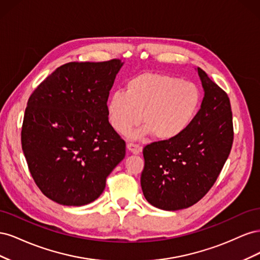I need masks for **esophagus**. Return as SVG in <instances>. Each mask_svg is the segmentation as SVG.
I'll list each match as a JSON object with an SVG mask.
<instances>
[{
  "label": "esophagus",
  "mask_w": 260,
  "mask_h": 260,
  "mask_svg": "<svg viewBox=\"0 0 260 260\" xmlns=\"http://www.w3.org/2000/svg\"><path fill=\"white\" fill-rule=\"evenodd\" d=\"M127 148L130 153L136 154V155L142 152V146H140L139 144H135V143H128Z\"/></svg>",
  "instance_id": "obj_1"
}]
</instances>
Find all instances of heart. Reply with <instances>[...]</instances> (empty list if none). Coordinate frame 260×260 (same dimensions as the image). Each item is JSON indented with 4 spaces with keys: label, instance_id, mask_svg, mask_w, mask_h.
<instances>
[{
    "label": "heart",
    "instance_id": "obj_1",
    "mask_svg": "<svg viewBox=\"0 0 260 260\" xmlns=\"http://www.w3.org/2000/svg\"><path fill=\"white\" fill-rule=\"evenodd\" d=\"M201 104L202 91L194 82L143 73L127 80L124 92L109 96L106 111L109 123L120 135H127L141 118L144 125L132 133L133 138L153 133L159 140H174L191 127Z\"/></svg>",
    "mask_w": 260,
    "mask_h": 260
}]
</instances>
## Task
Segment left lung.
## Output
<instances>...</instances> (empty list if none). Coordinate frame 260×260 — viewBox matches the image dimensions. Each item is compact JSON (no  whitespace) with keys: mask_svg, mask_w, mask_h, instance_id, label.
Wrapping results in <instances>:
<instances>
[{"mask_svg":"<svg viewBox=\"0 0 260 260\" xmlns=\"http://www.w3.org/2000/svg\"><path fill=\"white\" fill-rule=\"evenodd\" d=\"M198 72L205 94L191 127L179 138L143 148L141 186L146 201L164 210L187 208L202 200L216 182L233 143L229 96L203 69Z\"/></svg>","mask_w":260,"mask_h":260,"instance_id":"8db88e82","label":"left lung"}]
</instances>
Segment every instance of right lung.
Wrapping results in <instances>:
<instances>
[{
    "label": "right lung",
    "instance_id": "1",
    "mask_svg": "<svg viewBox=\"0 0 260 260\" xmlns=\"http://www.w3.org/2000/svg\"><path fill=\"white\" fill-rule=\"evenodd\" d=\"M122 62H67L31 94L21 147L36 184L50 200L82 206L103 193L125 155L108 121L106 104Z\"/></svg>",
    "mask_w": 260,
    "mask_h": 260
}]
</instances>
